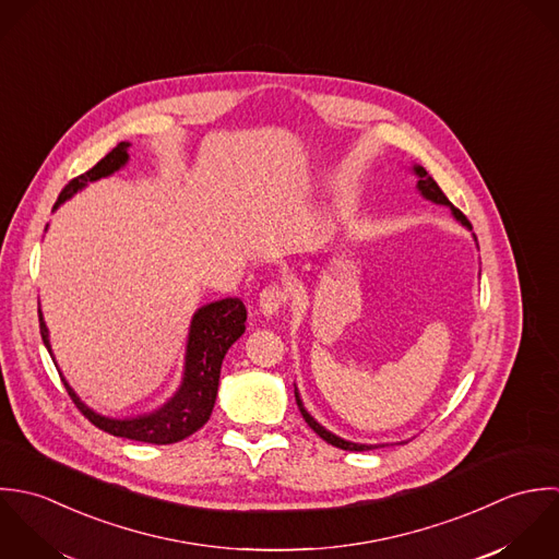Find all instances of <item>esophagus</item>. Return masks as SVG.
Masks as SVG:
<instances>
[{"mask_svg": "<svg viewBox=\"0 0 559 559\" xmlns=\"http://www.w3.org/2000/svg\"><path fill=\"white\" fill-rule=\"evenodd\" d=\"M292 298V287L287 283H272L259 294V309L263 316L278 313Z\"/></svg>", "mask_w": 559, "mask_h": 559, "instance_id": "esophagus-1", "label": "esophagus"}]
</instances>
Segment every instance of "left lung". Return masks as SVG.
Returning a JSON list of instances; mask_svg holds the SVG:
<instances>
[{
    "label": "left lung",
    "instance_id": "8db88e82",
    "mask_svg": "<svg viewBox=\"0 0 559 559\" xmlns=\"http://www.w3.org/2000/svg\"><path fill=\"white\" fill-rule=\"evenodd\" d=\"M415 173L419 175V183H417V188L421 190V194H424L426 199L435 201V203L449 205V207H451V212H453V216H455L460 223L464 224V226H468V228H471V223L466 221V216L449 203V199L443 194V190H441V188H439V183H437V181L426 173V168H424V166H415ZM296 402H298V408H300V413H302L305 421L309 424V428H311L320 439H324L326 443L338 447V449H345V451H367V449H376V445H358V443H349V441H343V439H338L335 435H331L326 428H322V426H320V424H318V421H316V419L305 411V406H302V402H300L298 391H296Z\"/></svg>",
    "mask_w": 559,
    "mask_h": 559
}]
</instances>
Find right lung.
I'll return each mask as SVG.
<instances>
[{"label":"right lung","instance_id":"1","mask_svg":"<svg viewBox=\"0 0 559 559\" xmlns=\"http://www.w3.org/2000/svg\"><path fill=\"white\" fill-rule=\"evenodd\" d=\"M127 148H129L127 142L116 144L112 151L104 159H99L91 170L71 179L60 192L53 210L67 199H71L88 181H97L118 170L129 157ZM38 322H40L43 343L51 354L47 326L43 322L40 311H38ZM243 322H246V307L239 298H224L197 311L190 326V338H188L183 384L177 391V395L153 415L138 417V419H122V421L108 419L93 413L88 406H84L67 382L64 386L71 400L75 402V406L82 411V415L93 426H97L108 435L122 437L129 441H140V443H153V445L179 443L210 421L216 404V395H218L224 354L246 331Z\"/></svg>","mask_w":559,"mask_h":559}]
</instances>
